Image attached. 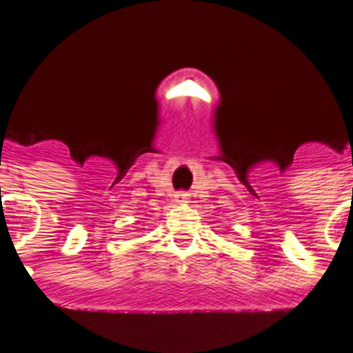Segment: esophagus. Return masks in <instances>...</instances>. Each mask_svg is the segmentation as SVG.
<instances>
[{
  "label": "esophagus",
  "mask_w": 353,
  "mask_h": 353,
  "mask_svg": "<svg viewBox=\"0 0 353 353\" xmlns=\"http://www.w3.org/2000/svg\"><path fill=\"white\" fill-rule=\"evenodd\" d=\"M187 192H183V191H180V192H176V194H174V201H176V203H187Z\"/></svg>",
  "instance_id": "1"
}]
</instances>
